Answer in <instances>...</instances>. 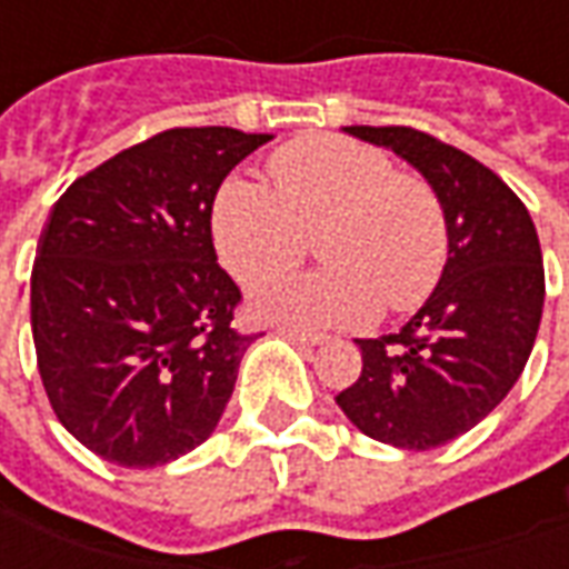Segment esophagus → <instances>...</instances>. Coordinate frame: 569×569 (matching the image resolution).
<instances>
[{"label":"esophagus","instance_id":"obj_1","mask_svg":"<svg viewBox=\"0 0 569 569\" xmlns=\"http://www.w3.org/2000/svg\"><path fill=\"white\" fill-rule=\"evenodd\" d=\"M280 335H286L289 341H296V345H301V347H317V345H322V341H326L322 335L301 332V329H280Z\"/></svg>","mask_w":569,"mask_h":569}]
</instances>
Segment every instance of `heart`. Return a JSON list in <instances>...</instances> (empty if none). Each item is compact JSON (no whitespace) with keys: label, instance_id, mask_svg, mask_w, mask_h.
Instances as JSON below:
<instances>
[{"label":"heart","instance_id":"b5f03b06","mask_svg":"<svg viewBox=\"0 0 569 569\" xmlns=\"http://www.w3.org/2000/svg\"><path fill=\"white\" fill-rule=\"evenodd\" d=\"M271 191L231 179L212 200L219 261L243 286L289 273L320 234L329 268L268 286L256 310L305 329L366 326L423 305L448 264V222L427 179L345 137H301L268 158Z\"/></svg>","mask_w":569,"mask_h":569}]
</instances>
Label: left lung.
Returning a JSON list of instances; mask_svg holds the SVG:
<instances>
[{"label":"left lung","mask_w":569,"mask_h":569,"mask_svg":"<svg viewBox=\"0 0 569 569\" xmlns=\"http://www.w3.org/2000/svg\"><path fill=\"white\" fill-rule=\"evenodd\" d=\"M345 133L390 149L432 186L448 264L399 332L357 338L362 371L335 402L369 439L429 451L488 418L525 371L546 301L537 228L512 188L466 151L415 128Z\"/></svg>","instance_id":"8db88e82"}]
</instances>
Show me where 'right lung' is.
<instances>
[{
  "mask_svg": "<svg viewBox=\"0 0 569 569\" xmlns=\"http://www.w3.org/2000/svg\"><path fill=\"white\" fill-rule=\"evenodd\" d=\"M271 140L176 128L76 179L48 216L30 320L57 420L103 460L151 469L210 439L252 345L216 264L222 179Z\"/></svg>",
  "mask_w": 569,
  "mask_h": 569,
  "instance_id": "add662e5",
  "label": "right lung"
}]
</instances>
